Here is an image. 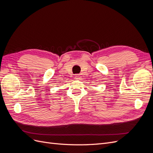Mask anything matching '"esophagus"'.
Instances as JSON below:
<instances>
[{"label": "esophagus", "mask_w": 153, "mask_h": 153, "mask_svg": "<svg viewBox=\"0 0 153 153\" xmlns=\"http://www.w3.org/2000/svg\"><path fill=\"white\" fill-rule=\"evenodd\" d=\"M75 78L76 80H80V78H81V76H80V75H75Z\"/></svg>", "instance_id": "1"}]
</instances>
